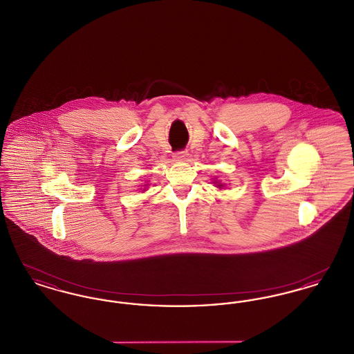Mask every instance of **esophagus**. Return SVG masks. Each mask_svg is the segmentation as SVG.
I'll use <instances>...</instances> for the list:
<instances>
[{
    "mask_svg": "<svg viewBox=\"0 0 354 354\" xmlns=\"http://www.w3.org/2000/svg\"><path fill=\"white\" fill-rule=\"evenodd\" d=\"M187 158V151L185 150H180V151L174 152V159L178 162H183Z\"/></svg>",
    "mask_w": 354,
    "mask_h": 354,
    "instance_id": "esophagus-1",
    "label": "esophagus"
}]
</instances>
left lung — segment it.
Wrapping results in <instances>:
<instances>
[{
	"label": "left lung",
	"instance_id": "left-lung-1",
	"mask_svg": "<svg viewBox=\"0 0 354 354\" xmlns=\"http://www.w3.org/2000/svg\"><path fill=\"white\" fill-rule=\"evenodd\" d=\"M218 187H221V185H218Z\"/></svg>",
	"mask_w": 354,
	"mask_h": 354
}]
</instances>
